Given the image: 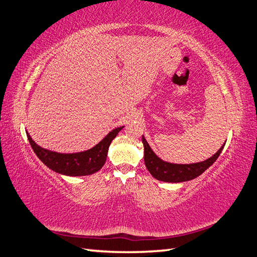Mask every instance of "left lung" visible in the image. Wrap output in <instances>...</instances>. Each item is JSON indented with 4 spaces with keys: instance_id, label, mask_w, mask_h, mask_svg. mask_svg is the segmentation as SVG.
<instances>
[{
    "instance_id": "1",
    "label": "left lung",
    "mask_w": 257,
    "mask_h": 257,
    "mask_svg": "<svg viewBox=\"0 0 257 257\" xmlns=\"http://www.w3.org/2000/svg\"><path fill=\"white\" fill-rule=\"evenodd\" d=\"M142 142L144 144V162L146 168L154 178L165 182H182L197 178L198 176H200L204 170H207L218 159L225 145L223 144V146H221L220 150L212 157L208 158L207 161L196 164L180 165L170 164L162 161L152 151V148L148 145L144 136H142Z\"/></svg>"
}]
</instances>
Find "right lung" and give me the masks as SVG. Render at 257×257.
<instances>
[{
    "label": "right lung",
    "mask_w": 257,
    "mask_h": 257,
    "mask_svg": "<svg viewBox=\"0 0 257 257\" xmlns=\"http://www.w3.org/2000/svg\"><path fill=\"white\" fill-rule=\"evenodd\" d=\"M122 128L123 126L114 128L91 150L73 154H61L45 150L32 140L30 134H26L33 151L48 168L61 175L77 177L92 175L103 167L111 142Z\"/></svg>",
    "instance_id": "1"
}]
</instances>
